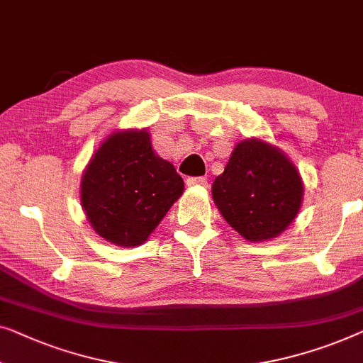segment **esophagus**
Returning <instances> with one entry per match:
<instances>
[{
	"mask_svg": "<svg viewBox=\"0 0 363 363\" xmlns=\"http://www.w3.org/2000/svg\"><path fill=\"white\" fill-rule=\"evenodd\" d=\"M188 186H208V180L204 177H190L186 178Z\"/></svg>",
	"mask_w": 363,
	"mask_h": 363,
	"instance_id": "1",
	"label": "esophagus"
}]
</instances>
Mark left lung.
<instances>
[{
  "label": "left lung",
  "instance_id": "left-lung-1",
  "mask_svg": "<svg viewBox=\"0 0 363 363\" xmlns=\"http://www.w3.org/2000/svg\"><path fill=\"white\" fill-rule=\"evenodd\" d=\"M211 193L230 228L249 242H265L295 220L304 185L285 152L252 138L235 144Z\"/></svg>",
  "mask_w": 363,
  "mask_h": 363
}]
</instances>
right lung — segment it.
<instances>
[{"label":"right lung","instance_id":"add662e5","mask_svg":"<svg viewBox=\"0 0 363 363\" xmlns=\"http://www.w3.org/2000/svg\"><path fill=\"white\" fill-rule=\"evenodd\" d=\"M183 190V178L155 154L147 129L114 130L83 170L80 201L99 238L118 247H138Z\"/></svg>","mask_w":363,"mask_h":363}]
</instances>
